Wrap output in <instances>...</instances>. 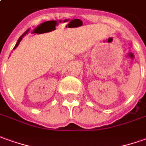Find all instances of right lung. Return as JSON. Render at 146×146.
<instances>
[{
	"mask_svg": "<svg viewBox=\"0 0 146 146\" xmlns=\"http://www.w3.org/2000/svg\"><path fill=\"white\" fill-rule=\"evenodd\" d=\"M29 33V30H27L26 32H25V33H23V34H22V35H21V36H20V38H19V40H17V44H16V45H15V47H14L13 49H15V48L17 47L18 44H20V42H21V40H22V38L25 36V35H26V33Z\"/></svg>",
	"mask_w": 146,
	"mask_h": 146,
	"instance_id": "1",
	"label": "right lung"
}]
</instances>
